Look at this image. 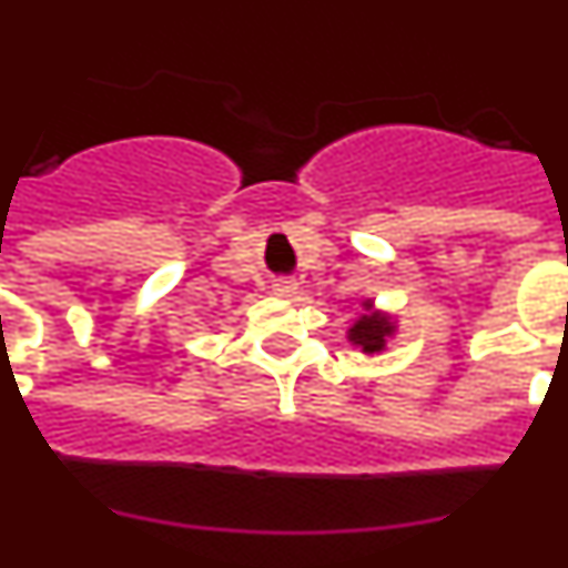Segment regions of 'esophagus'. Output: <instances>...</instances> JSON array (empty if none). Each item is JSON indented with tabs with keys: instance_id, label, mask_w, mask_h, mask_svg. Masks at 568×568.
Wrapping results in <instances>:
<instances>
[{
	"instance_id": "obj_1",
	"label": "esophagus",
	"mask_w": 568,
	"mask_h": 568,
	"mask_svg": "<svg viewBox=\"0 0 568 568\" xmlns=\"http://www.w3.org/2000/svg\"><path fill=\"white\" fill-rule=\"evenodd\" d=\"M273 293L281 295V298H287V295L295 293V284H293V281H287V278H284V281H275V284H273Z\"/></svg>"
}]
</instances>
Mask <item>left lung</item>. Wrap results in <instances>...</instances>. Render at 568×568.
Instances as JSON below:
<instances>
[{"label":"left lung","mask_w":568,"mask_h":568,"mask_svg":"<svg viewBox=\"0 0 568 568\" xmlns=\"http://www.w3.org/2000/svg\"><path fill=\"white\" fill-rule=\"evenodd\" d=\"M366 313L355 321V327L349 329V341L358 344L364 353H381L386 344V338L393 335V321L386 318L384 313H373V304L364 301Z\"/></svg>","instance_id":"left-lung-1"}]
</instances>
